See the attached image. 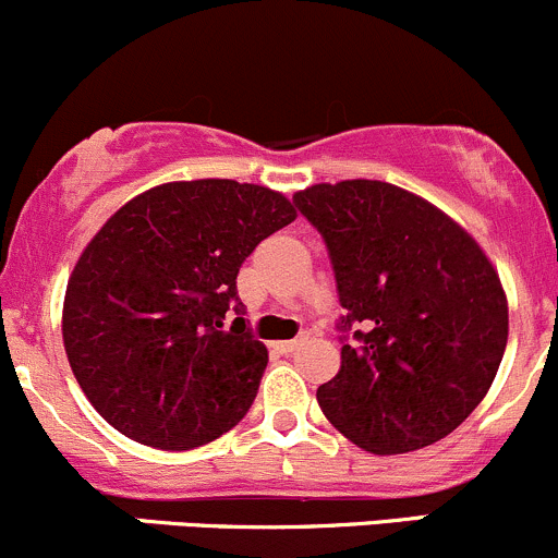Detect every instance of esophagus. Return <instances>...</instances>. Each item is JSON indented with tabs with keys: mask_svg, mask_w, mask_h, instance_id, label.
I'll use <instances>...</instances> for the list:
<instances>
[{
	"mask_svg": "<svg viewBox=\"0 0 558 558\" xmlns=\"http://www.w3.org/2000/svg\"><path fill=\"white\" fill-rule=\"evenodd\" d=\"M300 345H302V340H286V342H275L272 348L278 353H294Z\"/></svg>",
	"mask_w": 558,
	"mask_h": 558,
	"instance_id": "34e87169",
	"label": "esophagus"
}]
</instances>
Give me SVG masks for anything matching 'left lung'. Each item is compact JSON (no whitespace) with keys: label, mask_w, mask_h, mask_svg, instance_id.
<instances>
[{"label":"left lung","mask_w":558,"mask_h":558,"mask_svg":"<svg viewBox=\"0 0 558 558\" xmlns=\"http://www.w3.org/2000/svg\"><path fill=\"white\" fill-rule=\"evenodd\" d=\"M329 247L345 307L340 373L318 386L326 418L369 453L448 437L492 388L508 345V296L451 216L384 180L296 191Z\"/></svg>","instance_id":"left-lung-1"}]
</instances>
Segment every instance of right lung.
Instances as JSON below:
<instances>
[{"instance_id": "add662e5", "label": "right lung", "mask_w": 558, "mask_h": 558, "mask_svg": "<svg viewBox=\"0 0 558 558\" xmlns=\"http://www.w3.org/2000/svg\"><path fill=\"white\" fill-rule=\"evenodd\" d=\"M294 218L280 191L223 178L154 185L107 218L61 311L72 373L107 424L191 451L243 421L267 348L245 329L240 264Z\"/></svg>"}]
</instances>
